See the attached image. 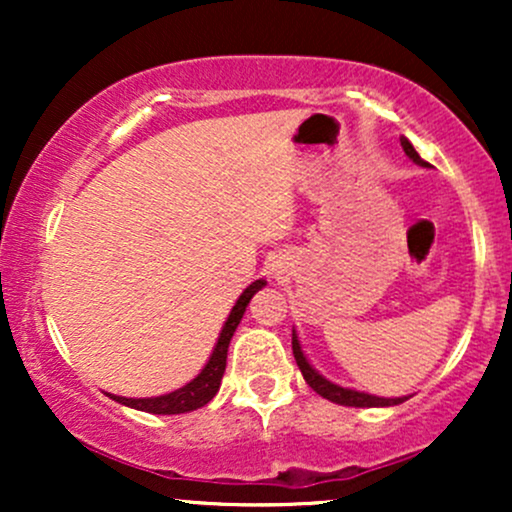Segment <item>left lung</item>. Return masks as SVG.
<instances>
[{
	"mask_svg": "<svg viewBox=\"0 0 512 512\" xmlns=\"http://www.w3.org/2000/svg\"><path fill=\"white\" fill-rule=\"evenodd\" d=\"M402 142V149L404 154H407L411 161L419 163V166H428V163L416 154V149L411 146V142L407 137L399 139ZM291 346H293V356H296V363L298 368H301L305 383H308L313 390L317 392L320 397L330 399V402H337V404H344V407H395V404H402L407 397H395V399H387V397H375V395H366V392H358V390H349V387H342V385H334L330 383L327 378H322L317 370L310 366L308 358H305L303 349H301V342H298L296 332H293V339H291Z\"/></svg>",
	"mask_w": 512,
	"mask_h": 512,
	"instance_id": "8db88e82",
	"label": "left lung"
}]
</instances>
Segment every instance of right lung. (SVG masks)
<instances>
[{
  "instance_id": "obj_1",
  "label": "right lung",
  "mask_w": 512,
  "mask_h": 512,
  "mask_svg": "<svg viewBox=\"0 0 512 512\" xmlns=\"http://www.w3.org/2000/svg\"><path fill=\"white\" fill-rule=\"evenodd\" d=\"M267 284L264 279L252 281V284L240 293V298L233 305L231 315H228L226 325L219 334V342H216L214 351H211L207 366L202 368V373L197 375L195 380H190L187 385H182L180 390L168 392V395L161 397H142V399H132V397H120V395H108L115 402L125 404V407L139 409V411H149V414H185V411H195L204 404L214 399L216 392L221 387V378H223V370H226V356H228V344H231L233 332L240 325V317H243L245 308H248L250 298L255 296L262 286Z\"/></svg>"
}]
</instances>
